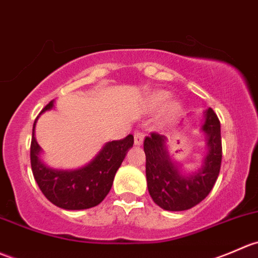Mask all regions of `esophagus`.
<instances>
[{
  "mask_svg": "<svg viewBox=\"0 0 258 258\" xmlns=\"http://www.w3.org/2000/svg\"><path fill=\"white\" fill-rule=\"evenodd\" d=\"M143 140H144V133L143 132H135L134 133V144L135 145H142Z\"/></svg>",
  "mask_w": 258,
  "mask_h": 258,
  "instance_id": "34e87169",
  "label": "esophagus"
}]
</instances>
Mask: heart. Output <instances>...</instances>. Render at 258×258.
Here are the masks:
<instances>
[{
  "mask_svg": "<svg viewBox=\"0 0 258 258\" xmlns=\"http://www.w3.org/2000/svg\"><path fill=\"white\" fill-rule=\"evenodd\" d=\"M169 98V93L168 91H157V93L153 94L150 96V100H149V106L150 109H158L165 103ZM180 113V104L177 103V101H170L165 105L164 111H163V120L164 121H170Z\"/></svg>",
  "mask_w": 258,
  "mask_h": 258,
  "instance_id": "1",
  "label": "heart"
}]
</instances>
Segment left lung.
<instances>
[{
	"mask_svg": "<svg viewBox=\"0 0 258 258\" xmlns=\"http://www.w3.org/2000/svg\"><path fill=\"white\" fill-rule=\"evenodd\" d=\"M202 130L207 134L208 152L203 165L192 175H182L167 153V138L153 132L144 139L145 174L150 197L165 211H185L202 202L215 185L222 162L221 124L208 109Z\"/></svg>",
	"mask_w": 258,
	"mask_h": 258,
	"instance_id": "left-lung-1",
	"label": "left lung"
}]
</instances>
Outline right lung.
Wrapping results in <instances>:
<instances>
[{
    "mask_svg": "<svg viewBox=\"0 0 258 258\" xmlns=\"http://www.w3.org/2000/svg\"><path fill=\"white\" fill-rule=\"evenodd\" d=\"M52 106L53 100L50 101L40 114L50 110ZM36 120L32 128L30 159L32 174L43 196L57 207L71 211L88 210L103 202L113 185L116 170L120 167L129 148L134 144L133 135L129 134L124 139L106 143L99 154L80 169L57 170L47 168L40 162V145L35 139Z\"/></svg>",
    "mask_w": 258,
    "mask_h": 258,
    "instance_id": "1",
    "label": "right lung"
}]
</instances>
